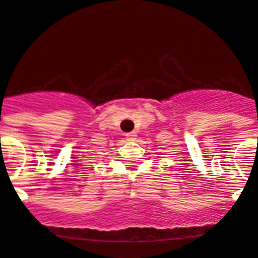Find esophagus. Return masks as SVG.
<instances>
[{"label":"esophagus","mask_w":258,"mask_h":258,"mask_svg":"<svg viewBox=\"0 0 258 258\" xmlns=\"http://www.w3.org/2000/svg\"><path fill=\"white\" fill-rule=\"evenodd\" d=\"M124 136H126L127 141H135V140H136L137 135L135 134V132H130V134H126Z\"/></svg>","instance_id":"esophagus-1"}]
</instances>
